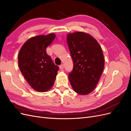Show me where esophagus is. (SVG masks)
I'll list each match as a JSON object with an SVG mask.
<instances>
[{
    "instance_id": "obj_1",
    "label": "esophagus",
    "mask_w": 131,
    "mask_h": 131,
    "mask_svg": "<svg viewBox=\"0 0 131 131\" xmlns=\"http://www.w3.org/2000/svg\"><path fill=\"white\" fill-rule=\"evenodd\" d=\"M59 68H60L61 69H63V68H64V65H63V64H61L60 66H59Z\"/></svg>"
}]
</instances>
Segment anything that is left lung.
<instances>
[{"label":"left lung","mask_w":131,"mask_h":131,"mask_svg":"<svg viewBox=\"0 0 131 131\" xmlns=\"http://www.w3.org/2000/svg\"><path fill=\"white\" fill-rule=\"evenodd\" d=\"M67 43L73 61L68 78L75 92L86 95L94 90L104 67L101 46L89 34L77 31L67 35Z\"/></svg>","instance_id":"left-lung-1"}]
</instances>
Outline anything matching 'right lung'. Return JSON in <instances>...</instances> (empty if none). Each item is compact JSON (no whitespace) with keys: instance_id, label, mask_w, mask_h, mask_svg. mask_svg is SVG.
Masks as SVG:
<instances>
[{"instance_id":"1","label":"right lung","mask_w":131,"mask_h":131,"mask_svg":"<svg viewBox=\"0 0 131 131\" xmlns=\"http://www.w3.org/2000/svg\"><path fill=\"white\" fill-rule=\"evenodd\" d=\"M55 37L54 33H50L32 37L25 42L19 50V69L29 85L38 92L49 91L56 78L59 67L46 53L47 47Z\"/></svg>"}]
</instances>
